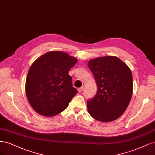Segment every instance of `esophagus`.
I'll list each match as a JSON object with an SVG mask.
<instances>
[{"mask_svg": "<svg viewBox=\"0 0 155 155\" xmlns=\"http://www.w3.org/2000/svg\"><path fill=\"white\" fill-rule=\"evenodd\" d=\"M83 89H84V87H81L78 88L77 90H78V91L79 93H81V92L82 91V90H83Z\"/></svg>", "mask_w": 155, "mask_h": 155, "instance_id": "34e87169", "label": "esophagus"}]
</instances>
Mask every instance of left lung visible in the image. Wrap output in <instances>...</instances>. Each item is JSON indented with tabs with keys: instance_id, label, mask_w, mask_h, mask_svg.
<instances>
[{
	"instance_id": "1",
	"label": "left lung",
	"mask_w": 155,
	"mask_h": 155,
	"mask_svg": "<svg viewBox=\"0 0 155 155\" xmlns=\"http://www.w3.org/2000/svg\"><path fill=\"white\" fill-rule=\"evenodd\" d=\"M88 68L97 84V92L87 101L89 113L97 120H114L126 111L133 94L130 69L116 57L107 56L91 60Z\"/></svg>"
}]
</instances>
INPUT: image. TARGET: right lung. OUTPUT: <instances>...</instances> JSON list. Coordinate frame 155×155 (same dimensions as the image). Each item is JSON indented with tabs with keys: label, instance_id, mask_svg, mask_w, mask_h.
I'll return each instance as SVG.
<instances>
[{
	"label": "right lung",
	"instance_id": "obj_1",
	"mask_svg": "<svg viewBox=\"0 0 155 155\" xmlns=\"http://www.w3.org/2000/svg\"><path fill=\"white\" fill-rule=\"evenodd\" d=\"M77 59L58 51L37 58L29 69L26 82L28 101L38 114L53 117L65 110L78 93L68 72Z\"/></svg>",
	"mask_w": 155,
	"mask_h": 155
}]
</instances>
